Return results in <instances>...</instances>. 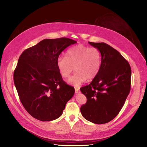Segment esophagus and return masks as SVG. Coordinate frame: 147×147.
Instances as JSON below:
<instances>
[{"label":"esophagus","instance_id":"obj_1","mask_svg":"<svg viewBox=\"0 0 147 147\" xmlns=\"http://www.w3.org/2000/svg\"><path fill=\"white\" fill-rule=\"evenodd\" d=\"M75 92L76 93V94H77V93H79L80 92L79 89L77 88H75Z\"/></svg>","mask_w":147,"mask_h":147}]
</instances>
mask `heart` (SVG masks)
I'll use <instances>...</instances> for the list:
<instances>
[{
  "label": "heart",
  "mask_w": 147,
  "mask_h": 147,
  "mask_svg": "<svg viewBox=\"0 0 147 147\" xmlns=\"http://www.w3.org/2000/svg\"><path fill=\"white\" fill-rule=\"evenodd\" d=\"M56 65L64 78H69L74 69L76 70L68 83L78 86L86 79L90 80L94 78L98 74L101 65V53L96 48L80 44L69 49L66 56L57 57Z\"/></svg>",
  "instance_id": "heart-1"
}]
</instances>
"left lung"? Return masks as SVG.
Instances as JSON below:
<instances>
[{
	"mask_svg": "<svg viewBox=\"0 0 147 147\" xmlns=\"http://www.w3.org/2000/svg\"><path fill=\"white\" fill-rule=\"evenodd\" d=\"M101 53L98 74L90 84L80 88L86 103L80 111L88 121L105 124L117 117L131 90L129 64L117 51L105 43L89 42Z\"/></svg>",
	"mask_w": 147,
	"mask_h": 147,
	"instance_id": "obj_1",
	"label": "left lung"
}]
</instances>
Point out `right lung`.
Returning <instances> with one entry per match:
<instances>
[{
  "instance_id": "right-lung-1",
  "label": "right lung",
  "mask_w": 147,
  "mask_h": 147,
  "mask_svg": "<svg viewBox=\"0 0 147 147\" xmlns=\"http://www.w3.org/2000/svg\"><path fill=\"white\" fill-rule=\"evenodd\" d=\"M77 42L68 38L44 39L19 57L13 80L26 111L42 121L61 117L75 89L63 81L56 61L61 52Z\"/></svg>"
}]
</instances>
